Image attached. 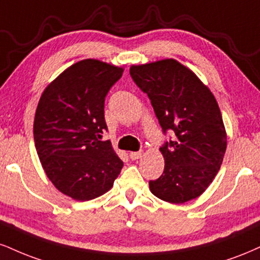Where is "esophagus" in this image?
Listing matches in <instances>:
<instances>
[{"label": "esophagus", "mask_w": 260, "mask_h": 260, "mask_svg": "<svg viewBox=\"0 0 260 260\" xmlns=\"http://www.w3.org/2000/svg\"><path fill=\"white\" fill-rule=\"evenodd\" d=\"M142 151H132L129 154V157L132 158V160H138V158L142 157Z\"/></svg>", "instance_id": "obj_1"}]
</instances>
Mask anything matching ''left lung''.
I'll list each match as a JSON object with an SVG mask.
<instances>
[{"instance_id":"left-lung-1","label":"left lung","mask_w":260,"mask_h":260,"mask_svg":"<svg viewBox=\"0 0 260 260\" xmlns=\"http://www.w3.org/2000/svg\"><path fill=\"white\" fill-rule=\"evenodd\" d=\"M129 74L151 102L164 133L176 137L160 148L161 177L150 180L156 198L184 203L199 198L217 176L226 132L217 100L190 69L174 59L132 65Z\"/></svg>"}]
</instances>
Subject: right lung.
<instances>
[{
	"mask_svg": "<svg viewBox=\"0 0 260 260\" xmlns=\"http://www.w3.org/2000/svg\"><path fill=\"white\" fill-rule=\"evenodd\" d=\"M123 69L84 59L62 71L41 95L34 140L47 177L59 191L88 201L111 189L123 162L109 140L105 96Z\"/></svg>",
	"mask_w": 260,
	"mask_h": 260,
	"instance_id": "obj_1",
	"label": "right lung"
}]
</instances>
